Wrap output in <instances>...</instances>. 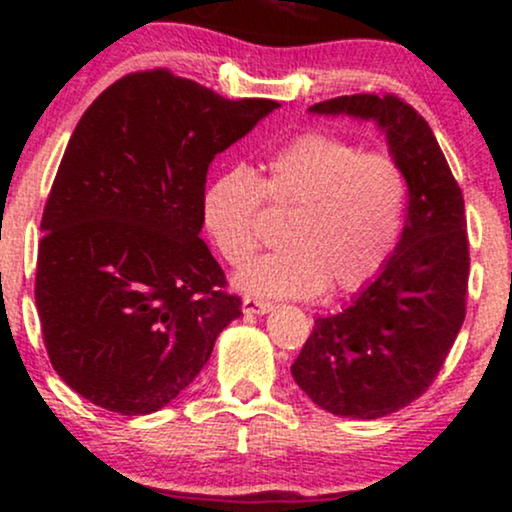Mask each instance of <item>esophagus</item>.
<instances>
[{
  "label": "esophagus",
  "mask_w": 512,
  "mask_h": 512,
  "mask_svg": "<svg viewBox=\"0 0 512 512\" xmlns=\"http://www.w3.org/2000/svg\"><path fill=\"white\" fill-rule=\"evenodd\" d=\"M272 310V303L262 301V298H255V296H245L243 298V313L245 315H264Z\"/></svg>",
  "instance_id": "34e87169"
}]
</instances>
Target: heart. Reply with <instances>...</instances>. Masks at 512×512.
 <instances>
[{
    "mask_svg": "<svg viewBox=\"0 0 512 512\" xmlns=\"http://www.w3.org/2000/svg\"><path fill=\"white\" fill-rule=\"evenodd\" d=\"M264 202L289 211L286 248L257 257L238 274L240 289L269 298L354 293L395 255L409 202L402 163L363 151L325 129L296 134L264 161L262 175L231 166L204 190V223L228 264H243L260 243Z\"/></svg>",
    "mask_w": 512,
    "mask_h": 512,
    "instance_id": "obj_1",
    "label": "heart"
}]
</instances>
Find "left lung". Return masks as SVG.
<instances>
[{
	"label": "left lung",
	"instance_id": "1",
	"mask_svg": "<svg viewBox=\"0 0 512 512\" xmlns=\"http://www.w3.org/2000/svg\"><path fill=\"white\" fill-rule=\"evenodd\" d=\"M310 110L378 122L409 180L395 255L349 308L317 317L291 366L317 407L380 419L431 387L464 322L469 238L462 190L433 129L395 93H354Z\"/></svg>",
	"mask_w": 512,
	"mask_h": 512
}]
</instances>
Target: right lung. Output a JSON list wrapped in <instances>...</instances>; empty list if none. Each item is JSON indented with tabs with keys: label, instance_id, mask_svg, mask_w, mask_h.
Here are the masks:
<instances>
[{
	"label": "right lung",
	"instance_id": "add662e5",
	"mask_svg": "<svg viewBox=\"0 0 512 512\" xmlns=\"http://www.w3.org/2000/svg\"><path fill=\"white\" fill-rule=\"evenodd\" d=\"M146 69L76 125L40 221L35 305L57 375L122 416L166 407L197 378L240 296L199 238L209 163L264 115Z\"/></svg>",
	"mask_w": 512,
	"mask_h": 512
}]
</instances>
